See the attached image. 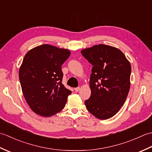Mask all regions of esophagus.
Segmentation results:
<instances>
[{"label": "esophagus", "mask_w": 152, "mask_h": 152, "mask_svg": "<svg viewBox=\"0 0 152 152\" xmlns=\"http://www.w3.org/2000/svg\"><path fill=\"white\" fill-rule=\"evenodd\" d=\"M74 90H75V92H78L80 90V88H75L74 89Z\"/></svg>", "instance_id": "1"}]
</instances>
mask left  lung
<instances>
[{
  "label": "left lung",
  "mask_w": 152,
  "mask_h": 152,
  "mask_svg": "<svg viewBox=\"0 0 152 152\" xmlns=\"http://www.w3.org/2000/svg\"><path fill=\"white\" fill-rule=\"evenodd\" d=\"M81 53L93 65L86 108L96 118H110L124 105L129 91L130 62L121 50L108 45H95Z\"/></svg>",
  "instance_id": "8db88e82"
}]
</instances>
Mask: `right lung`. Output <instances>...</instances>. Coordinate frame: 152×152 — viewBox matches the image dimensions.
<instances>
[{"label": "right lung", "instance_id": "add662e5", "mask_svg": "<svg viewBox=\"0 0 152 152\" xmlns=\"http://www.w3.org/2000/svg\"><path fill=\"white\" fill-rule=\"evenodd\" d=\"M70 50L42 44L25 54L19 70L24 97L35 114L50 117L62 110L72 91L62 84L61 65Z\"/></svg>", "mask_w": 152, "mask_h": 152}]
</instances>
